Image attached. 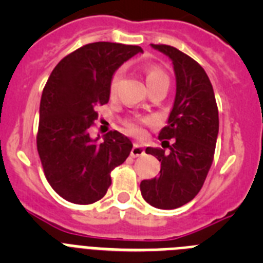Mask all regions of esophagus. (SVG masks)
<instances>
[{"instance_id":"1","label":"esophagus","mask_w":263,"mask_h":263,"mask_svg":"<svg viewBox=\"0 0 263 263\" xmlns=\"http://www.w3.org/2000/svg\"><path fill=\"white\" fill-rule=\"evenodd\" d=\"M143 154H145V148H143V146L139 145V143H134L130 155H132L133 158H137V157H141V155H143Z\"/></svg>"}]
</instances>
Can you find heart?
<instances>
[{
    "label": "heart",
    "instance_id": "heart-1",
    "mask_svg": "<svg viewBox=\"0 0 263 263\" xmlns=\"http://www.w3.org/2000/svg\"><path fill=\"white\" fill-rule=\"evenodd\" d=\"M142 72H143V75H145V81H146V84H147V88L152 87V85L158 84V83H160V81L168 80V76H167L166 72H164L162 68H159V67L153 66V64H143ZM120 80H121V73L120 72H117L110 81L111 95L116 93ZM141 122H147V120H139V121H136V122H130V124L127 125V130H129L132 134H136V136L137 134H141L142 133Z\"/></svg>",
    "mask_w": 263,
    "mask_h": 263
}]
</instances>
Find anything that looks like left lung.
Returning <instances> with one entry per match:
<instances>
[{
	"mask_svg": "<svg viewBox=\"0 0 263 263\" xmlns=\"http://www.w3.org/2000/svg\"><path fill=\"white\" fill-rule=\"evenodd\" d=\"M173 62L176 93L159 139H174L170 152L146 147L160 162V175L141 182L150 205L174 210L191 201L201 190L213 162L218 134V110L210 78L199 63L166 45H152Z\"/></svg>",
	"mask_w": 263,
	"mask_h": 263,
	"instance_id": "obj_1",
	"label": "left lung"
}]
</instances>
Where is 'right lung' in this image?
Segmentation results:
<instances>
[{"instance_id": "right-lung-1", "label": "right lung", "mask_w": 263, "mask_h": 263, "mask_svg": "<svg viewBox=\"0 0 263 263\" xmlns=\"http://www.w3.org/2000/svg\"><path fill=\"white\" fill-rule=\"evenodd\" d=\"M139 46L96 42L67 55L51 72L39 106L36 146L53 191L75 204L100 200L111 183L110 171L129 157L133 143L120 132L92 138L95 108L110 97L113 75Z\"/></svg>"}]
</instances>
